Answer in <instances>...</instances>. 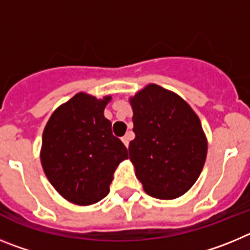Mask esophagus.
<instances>
[{
    "label": "esophagus",
    "mask_w": 250,
    "mask_h": 250,
    "mask_svg": "<svg viewBox=\"0 0 250 250\" xmlns=\"http://www.w3.org/2000/svg\"><path fill=\"white\" fill-rule=\"evenodd\" d=\"M121 140H123V143L124 144H125V146H129V143H130V134H126V135L125 136H123V139H121Z\"/></svg>",
    "instance_id": "34e87169"
}]
</instances>
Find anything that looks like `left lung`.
Here are the masks:
<instances>
[{"mask_svg":"<svg viewBox=\"0 0 250 250\" xmlns=\"http://www.w3.org/2000/svg\"><path fill=\"white\" fill-rule=\"evenodd\" d=\"M130 103L135 139L129 154L136 176L152 198L175 199L204 167L208 145L199 118L182 98L158 85H147Z\"/></svg>","mask_w":250,"mask_h":250,"instance_id":"1","label":"left lung"}]
</instances>
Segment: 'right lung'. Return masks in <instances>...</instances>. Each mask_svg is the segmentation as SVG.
Instances as JSON below:
<instances>
[{
  "mask_svg": "<svg viewBox=\"0 0 250 250\" xmlns=\"http://www.w3.org/2000/svg\"><path fill=\"white\" fill-rule=\"evenodd\" d=\"M110 99L75 95L52 114L43 130V171L55 189L75 204L104 199L116 167L129 158L126 146L112 135L111 123L104 116Z\"/></svg>",
  "mask_w": 250,
  "mask_h": 250,
  "instance_id": "1",
  "label": "right lung"
}]
</instances>
